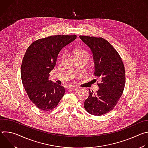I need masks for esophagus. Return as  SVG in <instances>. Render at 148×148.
Instances as JSON below:
<instances>
[{"mask_svg":"<svg viewBox=\"0 0 148 148\" xmlns=\"http://www.w3.org/2000/svg\"><path fill=\"white\" fill-rule=\"evenodd\" d=\"M79 88V87H77V86H70V87H68V89H78Z\"/></svg>","mask_w":148,"mask_h":148,"instance_id":"1","label":"esophagus"}]
</instances>
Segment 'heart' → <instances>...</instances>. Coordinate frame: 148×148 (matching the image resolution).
<instances>
[{"label": "heart", "mask_w": 148, "mask_h": 148, "mask_svg": "<svg viewBox=\"0 0 148 148\" xmlns=\"http://www.w3.org/2000/svg\"><path fill=\"white\" fill-rule=\"evenodd\" d=\"M75 56L77 58H84L86 59L87 61H88L90 59V54L85 50H77L75 51ZM66 56V54L65 53H63L61 56V61H62L64 59L65 57Z\"/></svg>", "instance_id": "1"}]
</instances>
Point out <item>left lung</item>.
Here are the masks:
<instances>
[{
	"mask_svg": "<svg viewBox=\"0 0 148 148\" xmlns=\"http://www.w3.org/2000/svg\"><path fill=\"white\" fill-rule=\"evenodd\" d=\"M91 49L94 61V75L98 77L99 90L84 102V108L90 114L101 116L112 110L121 98L125 84L122 60L113 46L102 37L79 36Z\"/></svg>",
	"mask_w": 148,
	"mask_h": 148,
	"instance_id": "1",
	"label": "left lung"
}]
</instances>
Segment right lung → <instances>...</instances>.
Returning <instances> with one entry per match:
<instances>
[{"label":"right lung","mask_w":148,"mask_h":148,"mask_svg":"<svg viewBox=\"0 0 148 148\" xmlns=\"http://www.w3.org/2000/svg\"><path fill=\"white\" fill-rule=\"evenodd\" d=\"M76 37L51 36L34 41L27 49L21 66V78L29 99L38 109L53 110L64 96V87L50 81L49 73L61 50Z\"/></svg>","instance_id":"right-lung-1"}]
</instances>
